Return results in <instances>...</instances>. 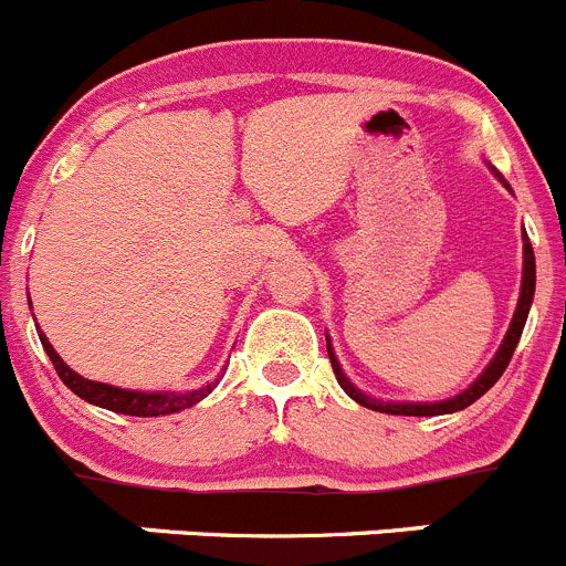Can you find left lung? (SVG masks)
<instances>
[{
    "mask_svg": "<svg viewBox=\"0 0 566 566\" xmlns=\"http://www.w3.org/2000/svg\"><path fill=\"white\" fill-rule=\"evenodd\" d=\"M486 167H490L492 176H495L497 181H501L503 187L512 192V187H509L506 178H503L501 172L490 165V161H486ZM534 291H536L534 248H531L528 233H525V228H523V281H520L517 307H514V316H512V322H509L506 335H503L501 346H497V352H495V357L490 360V366H486L484 371H481L479 377H475L473 382L462 390V394L451 396V399H443V401H382V399H374V396L363 394V390L357 388V385L344 374V368H340V363H338V357H335L333 344H329V335H327V355H329V363H333L335 379H338V385L344 388V394L349 396V399H355L357 405L368 407V410L388 412V416H449V412L465 410V407H471L475 399H481V396H484L486 390H490L492 385L501 379V374L506 371L509 360H512L514 349H517L520 335H523L525 318H528L531 302H534Z\"/></svg>",
    "mask_w": 566,
    "mask_h": 566,
    "instance_id": "obj_1",
    "label": "left lung"
}]
</instances>
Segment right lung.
Wrapping results in <instances>:
<instances>
[{
  "label": "right lung",
  "instance_id": "add662e5",
  "mask_svg": "<svg viewBox=\"0 0 566 566\" xmlns=\"http://www.w3.org/2000/svg\"><path fill=\"white\" fill-rule=\"evenodd\" d=\"M27 296H30V291H27ZM38 338H41V344H43V349H46L49 360H52L54 368H57L60 379H63V382L69 385V388L74 390L76 396H80V399H85L87 405L104 407V410L120 412V416H137V418L172 416V412H181V410H187V407L203 401L206 396H209L211 390L217 388V382H220V377H217L214 382L203 385V388H198V390H184V394H178V390L115 388V385L93 382V379H85L82 374H76L74 368H71L69 363H65L63 357L54 352V346L49 344V338L41 333V327H38Z\"/></svg>",
  "mask_w": 566,
  "mask_h": 566
}]
</instances>
